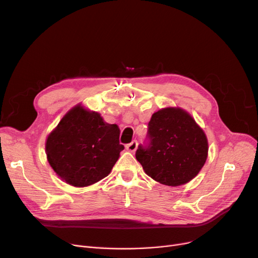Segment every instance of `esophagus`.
I'll list each match as a JSON object with an SVG mask.
<instances>
[{"label": "esophagus", "mask_w": 258, "mask_h": 258, "mask_svg": "<svg viewBox=\"0 0 258 258\" xmlns=\"http://www.w3.org/2000/svg\"><path fill=\"white\" fill-rule=\"evenodd\" d=\"M137 146H138V142H137L136 140H134L133 142H131V143H128V144H126L125 148H126V150H127L128 152L134 153L135 151L137 150Z\"/></svg>", "instance_id": "34e87169"}]
</instances>
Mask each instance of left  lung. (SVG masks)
Returning a JSON list of instances; mask_svg holds the SVG:
<instances>
[{"label":"left lung","mask_w":258,"mask_h":258,"mask_svg":"<svg viewBox=\"0 0 258 258\" xmlns=\"http://www.w3.org/2000/svg\"><path fill=\"white\" fill-rule=\"evenodd\" d=\"M207 155V137L195 119L180 107H166L153 114L136 159L155 181L179 186L196 177Z\"/></svg>","instance_id":"1"}]
</instances>
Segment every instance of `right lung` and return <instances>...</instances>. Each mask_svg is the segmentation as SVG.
Segmentation results:
<instances>
[{
  "label": "right lung",
  "mask_w": 258,
  "mask_h": 258,
  "mask_svg": "<svg viewBox=\"0 0 258 258\" xmlns=\"http://www.w3.org/2000/svg\"><path fill=\"white\" fill-rule=\"evenodd\" d=\"M120 130L108 124L100 114L80 104L59 121L47 138L49 164L58 177L75 187H86L111 172L124 146L119 143Z\"/></svg>",
  "instance_id": "1"
}]
</instances>
